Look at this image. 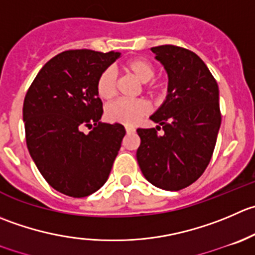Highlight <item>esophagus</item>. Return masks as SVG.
I'll list each match as a JSON object with an SVG mask.
<instances>
[{"label": "esophagus", "mask_w": 255, "mask_h": 255, "mask_svg": "<svg viewBox=\"0 0 255 255\" xmlns=\"http://www.w3.org/2000/svg\"><path fill=\"white\" fill-rule=\"evenodd\" d=\"M126 130H127V133H133L135 130V128L132 127V126H126Z\"/></svg>", "instance_id": "1"}]
</instances>
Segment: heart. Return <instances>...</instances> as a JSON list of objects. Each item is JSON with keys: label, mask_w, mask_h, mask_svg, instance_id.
I'll return each mask as SVG.
<instances>
[{"label": "heart", "mask_w": 255, "mask_h": 255, "mask_svg": "<svg viewBox=\"0 0 255 255\" xmlns=\"http://www.w3.org/2000/svg\"><path fill=\"white\" fill-rule=\"evenodd\" d=\"M123 70L142 82V90L150 97H157L160 86L153 78L155 76L154 66L148 59L134 58L125 63ZM96 91L102 100H112L117 93V75L112 68H106L98 76ZM149 112V106L142 98L137 100H118L106 108V117L113 123L126 126L135 125L142 117Z\"/></svg>", "instance_id": "1"}]
</instances>
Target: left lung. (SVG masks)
I'll return each instance as SVG.
<instances>
[{
    "label": "left lung",
    "mask_w": 255,
    "mask_h": 255,
    "mask_svg": "<svg viewBox=\"0 0 255 255\" xmlns=\"http://www.w3.org/2000/svg\"><path fill=\"white\" fill-rule=\"evenodd\" d=\"M150 49L164 66L169 85L167 100L150 117L159 126L137 129V160L153 185L180 190L203 174L213 155L222 122L218 85L194 52L173 44Z\"/></svg>",
    "instance_id": "1"
}]
</instances>
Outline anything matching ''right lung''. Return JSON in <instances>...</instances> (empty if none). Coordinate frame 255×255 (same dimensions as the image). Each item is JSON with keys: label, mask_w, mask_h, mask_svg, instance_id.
<instances>
[{"label": "right lung", "mask_w": 255, "mask_h": 255, "mask_svg": "<svg viewBox=\"0 0 255 255\" xmlns=\"http://www.w3.org/2000/svg\"><path fill=\"white\" fill-rule=\"evenodd\" d=\"M121 56L70 49L42 67L23 102L26 143L46 182L73 198L95 193L108 179L125 127L100 122L102 101L96 82ZM85 127L93 130L86 135Z\"/></svg>", "instance_id": "add662e5"}]
</instances>
